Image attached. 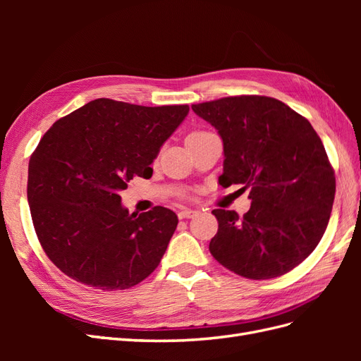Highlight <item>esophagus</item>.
I'll return each instance as SVG.
<instances>
[{
	"label": "esophagus",
	"instance_id": "obj_1",
	"mask_svg": "<svg viewBox=\"0 0 361 361\" xmlns=\"http://www.w3.org/2000/svg\"><path fill=\"white\" fill-rule=\"evenodd\" d=\"M195 215H197V211H194V209H180L178 212V216L180 218V220H183V218H192Z\"/></svg>",
	"mask_w": 361,
	"mask_h": 361
}]
</instances>
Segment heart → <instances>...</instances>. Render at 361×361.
<instances>
[{"label": "heart", "mask_w": 361, "mask_h": 361, "mask_svg": "<svg viewBox=\"0 0 361 361\" xmlns=\"http://www.w3.org/2000/svg\"><path fill=\"white\" fill-rule=\"evenodd\" d=\"M211 133H206V130H194V133H191L188 137H187V143L191 140H195V138H202L204 135H209Z\"/></svg>", "instance_id": "1"}]
</instances>
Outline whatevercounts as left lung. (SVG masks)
Here are the masks:
<instances>
[{
    "label": "left lung",
    "instance_id": "obj_1",
    "mask_svg": "<svg viewBox=\"0 0 361 361\" xmlns=\"http://www.w3.org/2000/svg\"><path fill=\"white\" fill-rule=\"evenodd\" d=\"M220 134L221 187L250 188V211L214 209L211 255L235 274L268 280L286 274L319 244L330 220L336 178L307 118L274 97L232 96L192 105Z\"/></svg>",
    "mask_w": 361,
    "mask_h": 361
}]
</instances>
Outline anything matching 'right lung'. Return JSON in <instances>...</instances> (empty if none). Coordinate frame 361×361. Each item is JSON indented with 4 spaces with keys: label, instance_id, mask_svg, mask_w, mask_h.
I'll return each instance as SVG.
<instances>
[{
    "label": "right lung",
    "instance_id": "right-lung-1",
    "mask_svg": "<svg viewBox=\"0 0 361 361\" xmlns=\"http://www.w3.org/2000/svg\"><path fill=\"white\" fill-rule=\"evenodd\" d=\"M190 111L94 99L57 120L28 164L27 197L47 256L71 279L129 289L155 271L178 215L155 206L129 214L120 191L149 179L150 164Z\"/></svg>",
    "mask_w": 361,
    "mask_h": 361
}]
</instances>
